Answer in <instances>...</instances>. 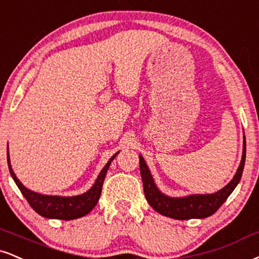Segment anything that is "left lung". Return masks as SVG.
<instances>
[{
    "label": "left lung",
    "mask_w": 259,
    "mask_h": 259,
    "mask_svg": "<svg viewBox=\"0 0 259 259\" xmlns=\"http://www.w3.org/2000/svg\"><path fill=\"white\" fill-rule=\"evenodd\" d=\"M140 171L143 182V191L148 204L163 216L174 220H192L206 219L216 212L222 206L224 201L234 191L242 176L246 158V140L244 136L242 157L234 177L227 186L212 194H191L187 197H169L159 191L155 185L151 171L141 154H140Z\"/></svg>",
    "instance_id": "1"
}]
</instances>
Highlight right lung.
<instances>
[{"instance_id": "obj_1", "label": "right lung", "mask_w": 259, "mask_h": 259, "mask_svg": "<svg viewBox=\"0 0 259 259\" xmlns=\"http://www.w3.org/2000/svg\"><path fill=\"white\" fill-rule=\"evenodd\" d=\"M119 153L117 152L116 154L112 155L111 159L107 161V164L105 165L104 169L100 171L98 179H96L95 183L93 185L92 188L89 191L79 195H73V197H60V195H45L36 193L31 189L26 188L23 183L18 180V177L15 176L13 169H12L11 159H9V153H8V147H7V161H8V167L11 176L13 177L14 182L17 183L18 188L20 189L21 194L24 195L27 202L30 204V206L36 211L37 213L40 214L42 217L46 219H54V220H64V221H70V220H76L79 217L85 216L88 214L93 208L95 207V205L98 204L100 195H101L102 191V185H104V180L107 174L108 167L112 163V160L116 158V155Z\"/></svg>"}]
</instances>
